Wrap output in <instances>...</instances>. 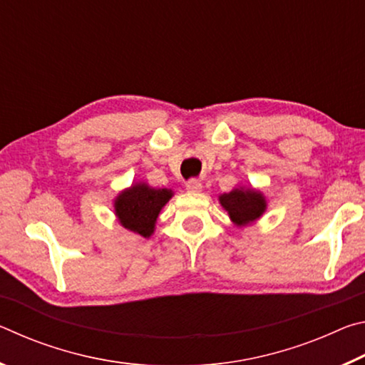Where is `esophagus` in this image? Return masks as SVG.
Wrapping results in <instances>:
<instances>
[{
	"label": "esophagus",
	"mask_w": 365,
	"mask_h": 365,
	"mask_svg": "<svg viewBox=\"0 0 365 365\" xmlns=\"http://www.w3.org/2000/svg\"><path fill=\"white\" fill-rule=\"evenodd\" d=\"M185 188H187V191H190V193H200L202 190V183L200 180H190L187 182V185H185Z\"/></svg>",
	"instance_id": "esophagus-1"
}]
</instances>
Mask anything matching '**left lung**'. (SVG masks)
Masks as SVG:
<instances>
[{
	"label": "left lung",
	"instance_id": "8db88e82",
	"mask_svg": "<svg viewBox=\"0 0 365 365\" xmlns=\"http://www.w3.org/2000/svg\"><path fill=\"white\" fill-rule=\"evenodd\" d=\"M220 206L237 227H248L262 217L267 211V200L261 190L252 187H235L228 193L219 195Z\"/></svg>",
	"mask_w": 365,
	"mask_h": 365
}]
</instances>
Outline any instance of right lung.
<instances>
[{
	"label": "right lung",
	"mask_w": 365,
	"mask_h": 365,
	"mask_svg": "<svg viewBox=\"0 0 365 365\" xmlns=\"http://www.w3.org/2000/svg\"><path fill=\"white\" fill-rule=\"evenodd\" d=\"M174 191L154 188L146 182H135L114 197V214L119 224L128 232L150 238L156 230V222L163 207Z\"/></svg>",
	"instance_id": "1"
}]
</instances>
